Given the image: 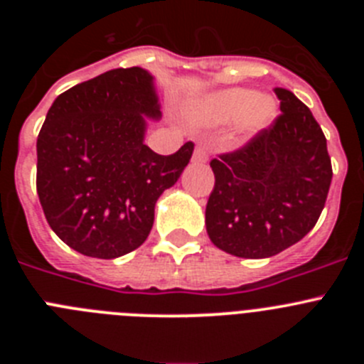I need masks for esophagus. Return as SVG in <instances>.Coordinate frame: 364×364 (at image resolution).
I'll return each instance as SVG.
<instances>
[{"mask_svg": "<svg viewBox=\"0 0 364 364\" xmlns=\"http://www.w3.org/2000/svg\"><path fill=\"white\" fill-rule=\"evenodd\" d=\"M193 162L195 164L208 162V151H205V147L202 146V144H198V146L195 147V153H193Z\"/></svg>", "mask_w": 364, "mask_h": 364, "instance_id": "esophagus-1", "label": "esophagus"}]
</instances>
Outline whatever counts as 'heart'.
Returning <instances> with one entry per match:
<instances>
[{
    "mask_svg": "<svg viewBox=\"0 0 364 364\" xmlns=\"http://www.w3.org/2000/svg\"><path fill=\"white\" fill-rule=\"evenodd\" d=\"M277 104L272 96L257 95L252 89L235 87L211 96L200 111L205 124L218 125L239 120L240 133L255 134L272 124Z\"/></svg>",
    "mask_w": 364,
    "mask_h": 364,
    "instance_id": "obj_1",
    "label": "heart"
}]
</instances>
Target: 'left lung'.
<instances>
[{"label": "left lung", "instance_id": "left-lung-1", "mask_svg": "<svg viewBox=\"0 0 364 364\" xmlns=\"http://www.w3.org/2000/svg\"><path fill=\"white\" fill-rule=\"evenodd\" d=\"M281 114L239 149L210 162L215 188L205 230L222 252L266 259L294 246L317 224L332 182L321 125L288 89H273Z\"/></svg>", "mask_w": 364, "mask_h": 364}]
</instances>
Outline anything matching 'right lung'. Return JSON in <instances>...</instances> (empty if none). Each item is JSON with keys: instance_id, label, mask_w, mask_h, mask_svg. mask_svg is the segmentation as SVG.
Masks as SVG:
<instances>
[{"instance_id": "right-lung-1", "label": "right lung", "mask_w": 364, "mask_h": 364, "mask_svg": "<svg viewBox=\"0 0 364 364\" xmlns=\"http://www.w3.org/2000/svg\"><path fill=\"white\" fill-rule=\"evenodd\" d=\"M146 117L159 118L153 76L112 69L62 92L38 134L36 189L54 233L73 250L117 259L146 242L154 204L191 160L195 144L154 153Z\"/></svg>"}]
</instances>
